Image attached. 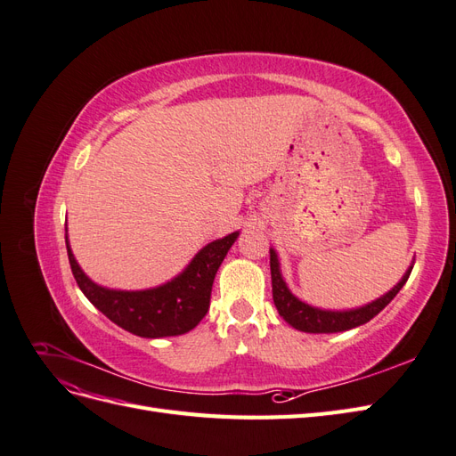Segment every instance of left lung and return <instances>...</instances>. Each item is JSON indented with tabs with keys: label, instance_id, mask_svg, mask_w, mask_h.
<instances>
[{
	"label": "left lung",
	"instance_id": "8db88e82",
	"mask_svg": "<svg viewBox=\"0 0 456 456\" xmlns=\"http://www.w3.org/2000/svg\"><path fill=\"white\" fill-rule=\"evenodd\" d=\"M411 270H412V265L403 273V278L399 280V283L394 285L388 293L379 297L377 300L369 302L365 306L352 308V310H322V308L306 305V302H302L291 293V289L287 287L281 275L278 253L270 249L273 305L278 308L283 320L291 327L302 330V333H342V330H350L354 327H360L370 322L372 317L380 314L394 300V297L399 293V289H402L409 280Z\"/></svg>",
	"mask_w": 456,
	"mask_h": 456
}]
</instances>
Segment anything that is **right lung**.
<instances>
[{
    "label": "right lung",
    "mask_w": 456,
    "mask_h": 456,
    "mask_svg": "<svg viewBox=\"0 0 456 456\" xmlns=\"http://www.w3.org/2000/svg\"><path fill=\"white\" fill-rule=\"evenodd\" d=\"M238 236L240 232H232L207 243L176 278L142 291H119L89 280L70 249L68 233L66 249L74 278L94 308L136 337L163 338L184 335L203 320L209 310L216 270Z\"/></svg>",
    "instance_id": "1"
}]
</instances>
